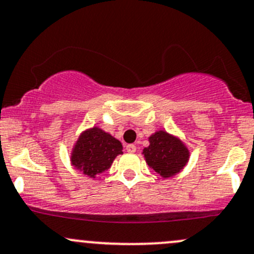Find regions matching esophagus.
I'll return each instance as SVG.
<instances>
[{
	"mask_svg": "<svg viewBox=\"0 0 254 254\" xmlns=\"http://www.w3.org/2000/svg\"><path fill=\"white\" fill-rule=\"evenodd\" d=\"M127 151L129 152V153H134V152H136V146L135 145H127Z\"/></svg>",
	"mask_w": 254,
	"mask_h": 254,
	"instance_id": "esophagus-1",
	"label": "esophagus"
}]
</instances>
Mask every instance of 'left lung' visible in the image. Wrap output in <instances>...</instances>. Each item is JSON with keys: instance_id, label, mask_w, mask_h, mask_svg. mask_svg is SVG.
<instances>
[{"instance_id": "1", "label": "left lung", "mask_w": 254, "mask_h": 254, "mask_svg": "<svg viewBox=\"0 0 254 254\" xmlns=\"http://www.w3.org/2000/svg\"><path fill=\"white\" fill-rule=\"evenodd\" d=\"M148 141L149 146L143 148L142 154L148 167L162 178H172L188 164L190 151L176 136L159 130L149 136Z\"/></svg>"}]
</instances>
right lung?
<instances>
[{"instance_id":"1","label":"right lung","mask_w":254,"mask_h":254,"mask_svg":"<svg viewBox=\"0 0 254 254\" xmlns=\"http://www.w3.org/2000/svg\"><path fill=\"white\" fill-rule=\"evenodd\" d=\"M123 153L119 140L97 127L85 130L71 151V165L90 178L109 169L116 157Z\"/></svg>"}]
</instances>
